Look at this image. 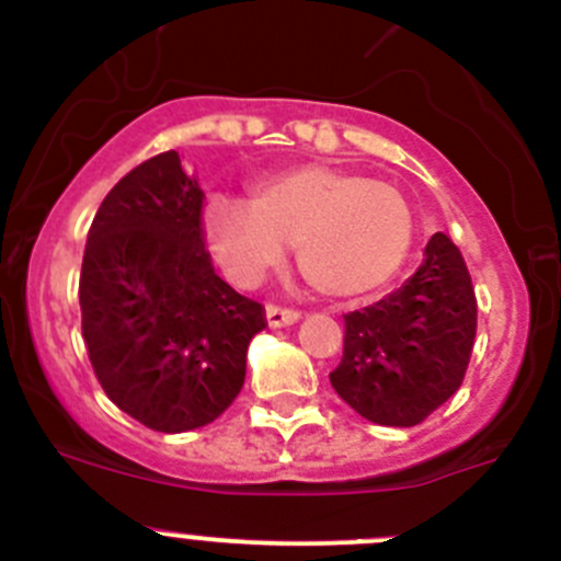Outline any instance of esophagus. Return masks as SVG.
<instances>
[{"instance_id": "obj_1", "label": "esophagus", "mask_w": 561, "mask_h": 561, "mask_svg": "<svg viewBox=\"0 0 561 561\" xmlns=\"http://www.w3.org/2000/svg\"><path fill=\"white\" fill-rule=\"evenodd\" d=\"M301 320V312H296V309H282V307H265V322H268L271 328H282V325H293V322Z\"/></svg>"}]
</instances>
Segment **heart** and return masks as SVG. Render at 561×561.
Masks as SVG:
<instances>
[{"label": "heart", "instance_id": "heart-1", "mask_svg": "<svg viewBox=\"0 0 561 561\" xmlns=\"http://www.w3.org/2000/svg\"><path fill=\"white\" fill-rule=\"evenodd\" d=\"M206 236L219 265L239 285H254L296 244L314 290L358 298L396 276L412 244V214L396 186L333 165L260 173L249 201L211 195Z\"/></svg>", "mask_w": 561, "mask_h": 561}]
</instances>
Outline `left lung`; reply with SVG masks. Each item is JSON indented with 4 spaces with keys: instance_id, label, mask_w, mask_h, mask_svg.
Segmentation results:
<instances>
[{
    "instance_id": "obj_1",
    "label": "left lung",
    "mask_w": 561,
    "mask_h": 561,
    "mask_svg": "<svg viewBox=\"0 0 561 561\" xmlns=\"http://www.w3.org/2000/svg\"><path fill=\"white\" fill-rule=\"evenodd\" d=\"M478 328L461 252L434 233L415 274L382 301L344 314V355L331 386L380 426H417L456 393Z\"/></svg>"
}]
</instances>
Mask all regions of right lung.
Listing matches in <instances>:
<instances>
[{
  "label": "right lung",
  "mask_w": 561,
  "mask_h": 561,
  "mask_svg": "<svg viewBox=\"0 0 561 561\" xmlns=\"http://www.w3.org/2000/svg\"><path fill=\"white\" fill-rule=\"evenodd\" d=\"M203 192L165 151L133 168L94 214L81 268V328L107 399L144 426L181 434L217 421L265 328L257 301L211 265Z\"/></svg>",
  "instance_id": "obj_1"
}]
</instances>
